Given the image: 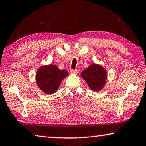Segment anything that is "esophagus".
<instances>
[{
    "label": "esophagus",
    "mask_w": 146,
    "mask_h": 146,
    "mask_svg": "<svg viewBox=\"0 0 146 146\" xmlns=\"http://www.w3.org/2000/svg\"><path fill=\"white\" fill-rule=\"evenodd\" d=\"M78 72H79V71H78L77 69H71V73L73 74H75V75H77Z\"/></svg>",
    "instance_id": "obj_1"
}]
</instances>
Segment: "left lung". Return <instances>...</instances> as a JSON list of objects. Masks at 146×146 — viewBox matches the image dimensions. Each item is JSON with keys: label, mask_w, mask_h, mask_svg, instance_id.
Instances as JSON below:
<instances>
[{"label": "left lung", "mask_w": 146, "mask_h": 146, "mask_svg": "<svg viewBox=\"0 0 146 146\" xmlns=\"http://www.w3.org/2000/svg\"><path fill=\"white\" fill-rule=\"evenodd\" d=\"M81 77L93 91H100L106 81L107 74L103 67L93 64L81 72Z\"/></svg>", "instance_id": "obj_1"}]
</instances>
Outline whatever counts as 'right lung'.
I'll return each instance as SVG.
<instances>
[{
    "label": "right lung",
    "instance_id": "add662e5",
    "mask_svg": "<svg viewBox=\"0 0 146 146\" xmlns=\"http://www.w3.org/2000/svg\"><path fill=\"white\" fill-rule=\"evenodd\" d=\"M67 75L66 70H61L56 65H44L37 71L36 82L42 91L51 94L56 92L62 80Z\"/></svg>",
    "mask_w": 146,
    "mask_h": 146
}]
</instances>
